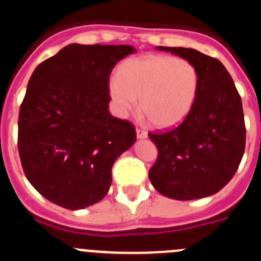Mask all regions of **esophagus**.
I'll return each instance as SVG.
<instances>
[{
    "label": "esophagus",
    "instance_id": "obj_1",
    "mask_svg": "<svg viewBox=\"0 0 261 261\" xmlns=\"http://www.w3.org/2000/svg\"><path fill=\"white\" fill-rule=\"evenodd\" d=\"M136 136H138V139H145L148 136V133L145 130H143V128L136 127Z\"/></svg>",
    "mask_w": 261,
    "mask_h": 261
}]
</instances>
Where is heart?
<instances>
[{"label": "heart", "mask_w": 261, "mask_h": 261, "mask_svg": "<svg viewBox=\"0 0 261 261\" xmlns=\"http://www.w3.org/2000/svg\"><path fill=\"white\" fill-rule=\"evenodd\" d=\"M199 72L194 63L173 56L133 58L111 76L108 90L117 115L125 116L139 106L149 122L166 128L178 125L194 107L199 90Z\"/></svg>", "instance_id": "b5f03b06"}]
</instances>
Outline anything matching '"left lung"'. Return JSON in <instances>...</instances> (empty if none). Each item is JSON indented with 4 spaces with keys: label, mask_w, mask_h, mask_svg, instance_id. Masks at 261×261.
Here are the masks:
<instances>
[{
    "label": "left lung",
    "mask_w": 261,
    "mask_h": 261,
    "mask_svg": "<svg viewBox=\"0 0 261 261\" xmlns=\"http://www.w3.org/2000/svg\"><path fill=\"white\" fill-rule=\"evenodd\" d=\"M198 69L194 107L176 127L149 133L158 158L149 179L158 192L176 200L205 198L223 189L236 173L246 141L239 92L223 63L192 48L156 47Z\"/></svg>",
    "instance_id": "obj_1"
}]
</instances>
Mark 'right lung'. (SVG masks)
<instances>
[{
  "label": "right lung",
  "mask_w": 261,
  "mask_h": 261,
  "mask_svg": "<svg viewBox=\"0 0 261 261\" xmlns=\"http://www.w3.org/2000/svg\"><path fill=\"white\" fill-rule=\"evenodd\" d=\"M131 45L70 44L39 63L20 106V161L52 203L77 211L102 200L116 159L136 140L133 123L108 111L110 75Z\"/></svg>",
  "instance_id": "1"
}]
</instances>
